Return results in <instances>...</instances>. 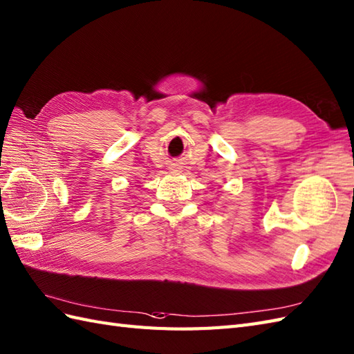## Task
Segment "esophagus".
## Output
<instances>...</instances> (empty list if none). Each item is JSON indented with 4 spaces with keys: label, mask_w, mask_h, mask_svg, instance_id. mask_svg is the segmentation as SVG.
<instances>
[{
    "label": "esophagus",
    "mask_w": 354,
    "mask_h": 354,
    "mask_svg": "<svg viewBox=\"0 0 354 354\" xmlns=\"http://www.w3.org/2000/svg\"><path fill=\"white\" fill-rule=\"evenodd\" d=\"M174 171H178V170H174Z\"/></svg>",
    "instance_id": "1"
}]
</instances>
